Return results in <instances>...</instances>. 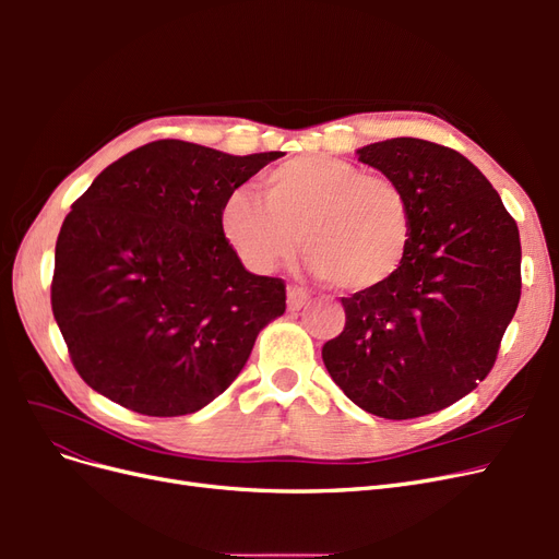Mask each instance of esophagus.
<instances>
[{"label":"esophagus","mask_w":559,"mask_h":559,"mask_svg":"<svg viewBox=\"0 0 559 559\" xmlns=\"http://www.w3.org/2000/svg\"><path fill=\"white\" fill-rule=\"evenodd\" d=\"M286 306H289L292 312L302 310L306 306H310V294L298 289V286H289V289H286Z\"/></svg>","instance_id":"34e87169"}]
</instances>
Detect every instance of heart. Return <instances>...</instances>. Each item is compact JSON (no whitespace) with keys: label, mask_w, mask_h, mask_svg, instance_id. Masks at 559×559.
<instances>
[{"label":"heart","mask_w":559,"mask_h":559,"mask_svg":"<svg viewBox=\"0 0 559 559\" xmlns=\"http://www.w3.org/2000/svg\"><path fill=\"white\" fill-rule=\"evenodd\" d=\"M261 194L233 191L218 212L228 247L270 273L306 247L310 270L349 294L380 292L408 261L415 216L392 177L331 156H300L261 177Z\"/></svg>","instance_id":"b5f03b06"}]
</instances>
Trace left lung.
Returning a JSON list of instances; mask_svg holds the SVG:
<instances>
[{"mask_svg": "<svg viewBox=\"0 0 559 559\" xmlns=\"http://www.w3.org/2000/svg\"><path fill=\"white\" fill-rule=\"evenodd\" d=\"M357 154L408 193L413 247L384 289L341 298L345 329L321 359L366 413L431 415L473 392L497 361L520 302L518 224L460 151L394 138Z\"/></svg>", "mask_w": 559, "mask_h": 559, "instance_id": "1", "label": "left lung"}]
</instances>
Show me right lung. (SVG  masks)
<instances>
[{
  "instance_id": "add662e5",
  "label": "right lung",
  "mask_w": 559,
  "mask_h": 559,
  "mask_svg": "<svg viewBox=\"0 0 559 559\" xmlns=\"http://www.w3.org/2000/svg\"><path fill=\"white\" fill-rule=\"evenodd\" d=\"M280 156L158 140L95 177L64 216L50 282L83 382L151 417L189 415L226 392L284 314L286 286L245 270L218 212Z\"/></svg>"
}]
</instances>
